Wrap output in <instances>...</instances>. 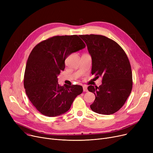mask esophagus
Masks as SVG:
<instances>
[{
	"label": "esophagus",
	"mask_w": 153,
	"mask_h": 153,
	"mask_svg": "<svg viewBox=\"0 0 153 153\" xmlns=\"http://www.w3.org/2000/svg\"><path fill=\"white\" fill-rule=\"evenodd\" d=\"M83 91L84 92H87L88 90H87V87L85 86V85H83Z\"/></svg>",
	"instance_id": "obj_1"
}]
</instances>
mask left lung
Here are the masks:
<instances>
[{
	"label": "left lung",
	"instance_id": "left-lung-1",
	"mask_svg": "<svg viewBox=\"0 0 153 153\" xmlns=\"http://www.w3.org/2000/svg\"><path fill=\"white\" fill-rule=\"evenodd\" d=\"M92 58V74L102 78L99 86L89 85L95 95L91 108L102 115L113 114L121 108L133 86L131 65L122 48L114 40L99 35H79Z\"/></svg>",
	"mask_w": 153,
	"mask_h": 153
}]
</instances>
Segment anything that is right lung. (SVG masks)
Instances as JSON below:
<instances>
[{
    "instance_id": "right-lung-1",
    "label": "right lung",
    "mask_w": 153,
    "mask_h": 153,
    "mask_svg": "<svg viewBox=\"0 0 153 153\" xmlns=\"http://www.w3.org/2000/svg\"><path fill=\"white\" fill-rule=\"evenodd\" d=\"M85 47L82 40L74 35L50 38L32 50L23 84L30 101L42 114L53 117L66 113L83 92L81 85H59L58 76L65 68L68 56Z\"/></svg>"
}]
</instances>
